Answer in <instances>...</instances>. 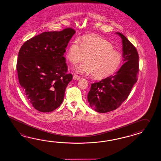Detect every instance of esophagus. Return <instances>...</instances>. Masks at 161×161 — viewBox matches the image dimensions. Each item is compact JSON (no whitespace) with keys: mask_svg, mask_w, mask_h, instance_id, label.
<instances>
[{"mask_svg":"<svg viewBox=\"0 0 161 161\" xmlns=\"http://www.w3.org/2000/svg\"><path fill=\"white\" fill-rule=\"evenodd\" d=\"M73 78H74V79H75V80H79L80 79V77L79 76H78V75H74V76H73Z\"/></svg>","mask_w":161,"mask_h":161,"instance_id":"1","label":"esophagus"}]
</instances>
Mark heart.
Segmentation results:
<instances>
[{
	"mask_svg": "<svg viewBox=\"0 0 161 161\" xmlns=\"http://www.w3.org/2000/svg\"><path fill=\"white\" fill-rule=\"evenodd\" d=\"M112 44L97 35H86L80 39V44L75 40L70 43L66 57L72 64L86 62L76 68L79 74H92L102 79L113 74L119 69L123 60L121 54L113 49Z\"/></svg>",
	"mask_w": 161,
	"mask_h": 161,
	"instance_id": "obj_1",
	"label": "heart"
}]
</instances>
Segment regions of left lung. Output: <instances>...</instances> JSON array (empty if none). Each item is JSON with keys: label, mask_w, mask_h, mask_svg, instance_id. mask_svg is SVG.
<instances>
[{"label": "left lung", "mask_w": 161, "mask_h": 161, "mask_svg": "<svg viewBox=\"0 0 161 161\" xmlns=\"http://www.w3.org/2000/svg\"><path fill=\"white\" fill-rule=\"evenodd\" d=\"M116 34L122 39L124 64L114 75L92 83L87 95L91 107L99 113H104L117 108L128 97L137 81L139 57L136 48L123 34Z\"/></svg>", "instance_id": "left-lung-1"}]
</instances>
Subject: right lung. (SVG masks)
Here are the masks:
<instances>
[{"mask_svg": "<svg viewBox=\"0 0 161 161\" xmlns=\"http://www.w3.org/2000/svg\"><path fill=\"white\" fill-rule=\"evenodd\" d=\"M75 31L71 28L33 37L21 46L17 70L26 99L38 111L50 112L60 106L72 79L64 57Z\"/></svg>", "mask_w": 161, "mask_h": 161, "instance_id": "1", "label": "right lung"}]
</instances>
